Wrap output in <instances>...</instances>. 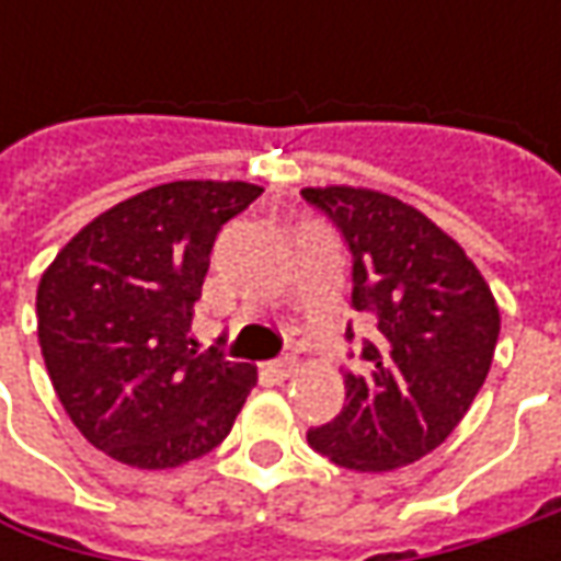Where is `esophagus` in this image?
Instances as JSON below:
<instances>
[{
  "mask_svg": "<svg viewBox=\"0 0 561 561\" xmlns=\"http://www.w3.org/2000/svg\"><path fill=\"white\" fill-rule=\"evenodd\" d=\"M296 368H299V365H296V356H280L274 358V362H268V371L277 377V380H287Z\"/></svg>",
  "mask_w": 561,
  "mask_h": 561,
  "instance_id": "esophagus-1",
  "label": "esophagus"
}]
</instances>
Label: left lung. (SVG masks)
<instances>
[{"label":"left lung","mask_w":561,"mask_h":561,"mask_svg":"<svg viewBox=\"0 0 561 561\" xmlns=\"http://www.w3.org/2000/svg\"><path fill=\"white\" fill-rule=\"evenodd\" d=\"M353 252V309L377 318L362 371H346L340 415L309 431V446L353 471H393L437 449L484 387L496 299L427 215L365 186H306ZM346 328V340H353Z\"/></svg>","instance_id":"obj_1"}]
</instances>
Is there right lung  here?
Masks as SVG:
<instances>
[{"mask_svg":"<svg viewBox=\"0 0 561 561\" xmlns=\"http://www.w3.org/2000/svg\"><path fill=\"white\" fill-rule=\"evenodd\" d=\"M262 196L247 181H174L112 205L43 271L36 334L58 402L105 456L162 471L225 440L255 365L190 340L218 230Z\"/></svg>","mask_w":561,"mask_h":561,"instance_id":"right-lung-1","label":"right lung"}]
</instances>
